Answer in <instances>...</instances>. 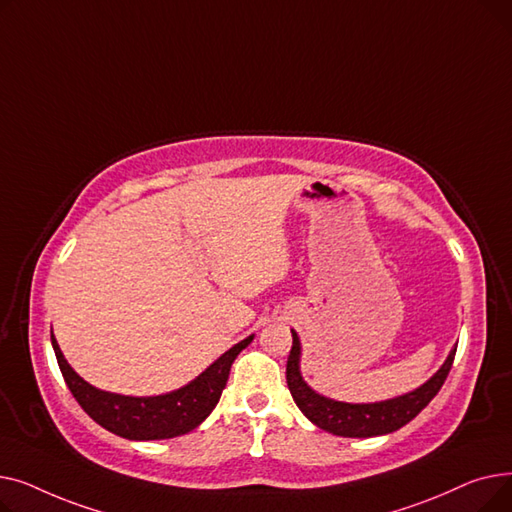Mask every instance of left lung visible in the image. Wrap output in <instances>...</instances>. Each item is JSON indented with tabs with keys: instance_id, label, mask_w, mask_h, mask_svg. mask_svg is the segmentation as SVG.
Here are the masks:
<instances>
[{
	"instance_id": "1",
	"label": "left lung",
	"mask_w": 512,
	"mask_h": 512,
	"mask_svg": "<svg viewBox=\"0 0 512 512\" xmlns=\"http://www.w3.org/2000/svg\"><path fill=\"white\" fill-rule=\"evenodd\" d=\"M292 332V348L286 363V382L288 390L297 402L301 413L319 429L330 432L334 436L342 438H373V436H384L392 434L402 425H407L411 419H415L432 400L452 367L456 346L448 353L442 367L417 386L415 390H409L400 396L386 398V400H375V402H344L334 400L330 396H324L315 392L303 378L301 371V355L303 346L299 334Z\"/></svg>"
}]
</instances>
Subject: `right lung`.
Returning <instances> with one entry per match:
<instances>
[{"mask_svg": "<svg viewBox=\"0 0 512 512\" xmlns=\"http://www.w3.org/2000/svg\"><path fill=\"white\" fill-rule=\"evenodd\" d=\"M253 338L255 334L228 348L195 380L172 392L155 396H126L95 388L70 367L53 334L51 346L72 396L85 409V413L105 427L107 432L126 440L147 442L184 436L199 427L220 402L234 359L240 355L242 348H247L253 342Z\"/></svg>", "mask_w": 512, "mask_h": 512, "instance_id": "obj_1", "label": "right lung"}]
</instances>
